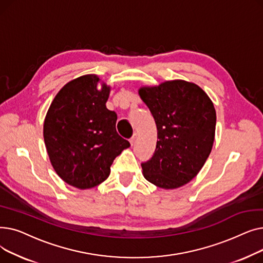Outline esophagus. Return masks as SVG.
<instances>
[{
  "mask_svg": "<svg viewBox=\"0 0 263 263\" xmlns=\"http://www.w3.org/2000/svg\"><path fill=\"white\" fill-rule=\"evenodd\" d=\"M136 140H137V134L135 133V134H133V136L131 137L130 139V144L133 146L134 144H135V142H136Z\"/></svg>",
  "mask_w": 263,
  "mask_h": 263,
  "instance_id": "esophagus-1",
  "label": "esophagus"
}]
</instances>
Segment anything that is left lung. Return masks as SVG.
Here are the masks:
<instances>
[{
	"mask_svg": "<svg viewBox=\"0 0 263 263\" xmlns=\"http://www.w3.org/2000/svg\"><path fill=\"white\" fill-rule=\"evenodd\" d=\"M139 95L155 118L159 140L153 158L142 163L143 175L164 190L183 186L197 176L212 150L213 102L198 85L184 80L142 86Z\"/></svg>",
	"mask_w": 263,
	"mask_h": 263,
	"instance_id": "8db88e82",
	"label": "left lung"
}]
</instances>
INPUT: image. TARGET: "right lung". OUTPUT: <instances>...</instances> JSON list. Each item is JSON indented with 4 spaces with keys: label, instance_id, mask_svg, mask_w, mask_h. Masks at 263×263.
<instances>
[{
    "label": "right lung",
    "instance_id": "add662e5",
    "mask_svg": "<svg viewBox=\"0 0 263 263\" xmlns=\"http://www.w3.org/2000/svg\"><path fill=\"white\" fill-rule=\"evenodd\" d=\"M96 74L68 82L55 96L44 140L54 171L69 185L91 189L106 180L110 165L130 143L116 131L117 115L106 108L110 86Z\"/></svg>",
    "mask_w": 263,
    "mask_h": 263
}]
</instances>
